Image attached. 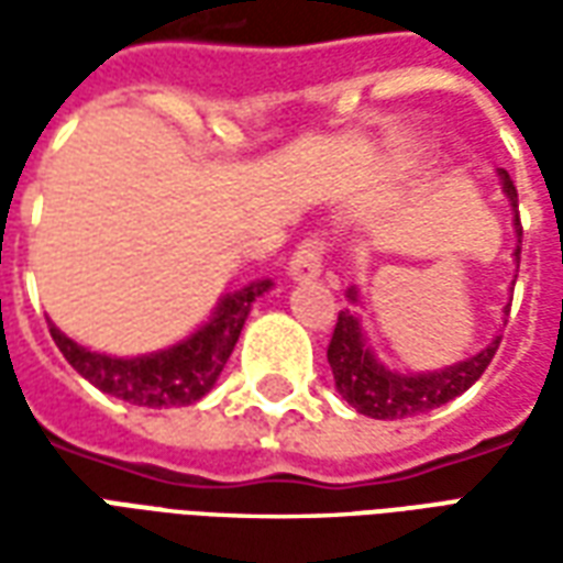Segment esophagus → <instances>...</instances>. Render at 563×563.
I'll use <instances>...</instances> for the list:
<instances>
[{"instance_id": "esophagus-1", "label": "esophagus", "mask_w": 563, "mask_h": 563, "mask_svg": "<svg viewBox=\"0 0 563 563\" xmlns=\"http://www.w3.org/2000/svg\"><path fill=\"white\" fill-rule=\"evenodd\" d=\"M322 253H325V241L319 234H310L292 253L289 277L292 280H313V277H319V271H322Z\"/></svg>"}]
</instances>
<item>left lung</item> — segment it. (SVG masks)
<instances>
[{
    "mask_svg": "<svg viewBox=\"0 0 563 563\" xmlns=\"http://www.w3.org/2000/svg\"><path fill=\"white\" fill-rule=\"evenodd\" d=\"M497 174H500V184H504L509 205L516 210V234L521 238L519 192H516L507 172ZM519 253L521 246H516V253H512L516 262H519ZM346 298L353 305H358L355 289H350ZM504 313H509V310H504ZM497 346H500V334L485 350L464 358L459 365H449L443 371H428V374H398V371H389L377 355L371 353L355 310H341L329 343V365L343 401L355 407L362 416H371V419H410V416L437 410L440 404L452 401V398H459L461 391L471 389L473 383L483 377L485 367L492 365Z\"/></svg>",
    "mask_w": 563,
    "mask_h": 563,
    "instance_id": "obj_1",
    "label": "left lung"
}]
</instances>
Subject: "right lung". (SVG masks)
Here are the masks:
<instances>
[{
    "mask_svg": "<svg viewBox=\"0 0 563 563\" xmlns=\"http://www.w3.org/2000/svg\"><path fill=\"white\" fill-rule=\"evenodd\" d=\"M271 286H274L271 280H256L238 292L222 295L213 317L196 334L159 353L135 355V358L92 353L66 338L54 322H51V338L59 346V353L66 355L68 365L104 395L135 404V407H153V410L189 407L213 389L234 343L241 338L250 307L258 295L268 292Z\"/></svg>",
    "mask_w": 563,
    "mask_h": 563,
    "instance_id": "obj_1",
    "label": "right lung"
}]
</instances>
